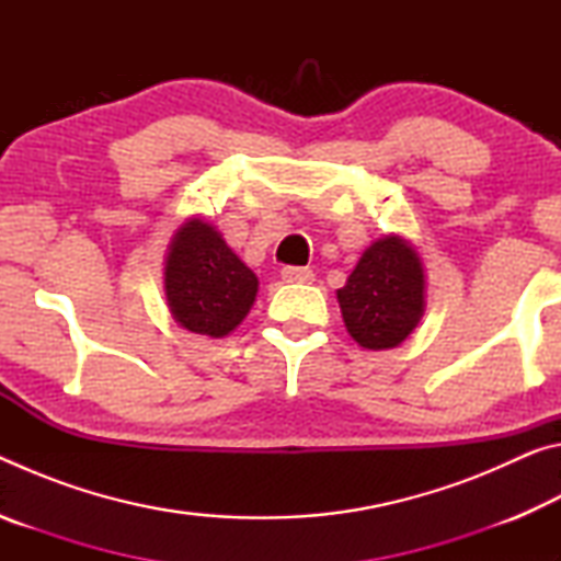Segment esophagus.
Segmentation results:
<instances>
[{"mask_svg": "<svg viewBox=\"0 0 561 561\" xmlns=\"http://www.w3.org/2000/svg\"><path fill=\"white\" fill-rule=\"evenodd\" d=\"M282 279L291 282V284H309L311 279H314V272H311L309 267H284Z\"/></svg>", "mask_w": 561, "mask_h": 561, "instance_id": "34e87169", "label": "esophagus"}]
</instances>
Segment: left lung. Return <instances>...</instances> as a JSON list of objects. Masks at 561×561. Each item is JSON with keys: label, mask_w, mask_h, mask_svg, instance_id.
<instances>
[{"label": "left lung", "mask_w": 561, "mask_h": 561, "mask_svg": "<svg viewBox=\"0 0 561 561\" xmlns=\"http://www.w3.org/2000/svg\"><path fill=\"white\" fill-rule=\"evenodd\" d=\"M423 267L401 237L374 242L336 291L348 334L364 348H393L423 317Z\"/></svg>", "instance_id": "obj_1"}]
</instances>
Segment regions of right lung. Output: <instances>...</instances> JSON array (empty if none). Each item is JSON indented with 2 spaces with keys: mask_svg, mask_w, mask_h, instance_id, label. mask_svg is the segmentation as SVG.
Listing matches in <instances>:
<instances>
[{
  "mask_svg": "<svg viewBox=\"0 0 561 561\" xmlns=\"http://www.w3.org/2000/svg\"><path fill=\"white\" fill-rule=\"evenodd\" d=\"M257 277L203 220L180 227L165 260L168 307L180 327L220 339L240 324L257 297Z\"/></svg>",
  "mask_w": 561,
  "mask_h": 561,
  "instance_id": "1",
  "label": "right lung"
}]
</instances>
